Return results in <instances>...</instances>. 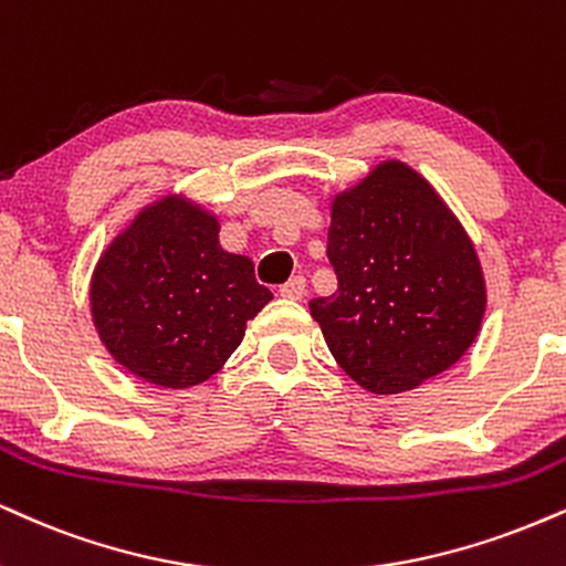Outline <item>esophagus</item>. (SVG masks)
I'll return each mask as SVG.
<instances>
[{
	"label": "esophagus",
	"instance_id": "1",
	"mask_svg": "<svg viewBox=\"0 0 566 566\" xmlns=\"http://www.w3.org/2000/svg\"><path fill=\"white\" fill-rule=\"evenodd\" d=\"M279 295L287 297V301H301V297L305 295V279L297 274V276H290L287 282L279 287Z\"/></svg>",
	"mask_w": 566,
	"mask_h": 566
}]
</instances>
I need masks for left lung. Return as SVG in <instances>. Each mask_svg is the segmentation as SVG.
I'll use <instances>...</instances> for the list:
<instances>
[{
	"label": "left lung",
	"instance_id": "obj_1",
	"mask_svg": "<svg viewBox=\"0 0 566 566\" xmlns=\"http://www.w3.org/2000/svg\"><path fill=\"white\" fill-rule=\"evenodd\" d=\"M326 255L337 290L313 297L332 356L377 395L413 390L464 356L485 316V279L430 181L379 163L332 202Z\"/></svg>",
	"mask_w": 566,
	"mask_h": 566
}]
</instances>
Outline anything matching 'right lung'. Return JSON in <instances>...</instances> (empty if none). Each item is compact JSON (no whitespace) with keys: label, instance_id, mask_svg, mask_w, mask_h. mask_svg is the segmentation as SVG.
<instances>
[{"label":"right lung","instance_id":"right-lung-1","mask_svg":"<svg viewBox=\"0 0 566 566\" xmlns=\"http://www.w3.org/2000/svg\"><path fill=\"white\" fill-rule=\"evenodd\" d=\"M216 216L163 197L113 240L92 279V318L111 356L145 382L192 387L221 369L271 301L250 258L218 244Z\"/></svg>","mask_w":566,"mask_h":566}]
</instances>
